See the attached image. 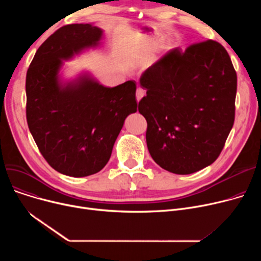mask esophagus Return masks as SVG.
Returning <instances> with one entry per match:
<instances>
[{
	"label": "esophagus",
	"mask_w": 261,
	"mask_h": 261,
	"mask_svg": "<svg viewBox=\"0 0 261 261\" xmlns=\"http://www.w3.org/2000/svg\"><path fill=\"white\" fill-rule=\"evenodd\" d=\"M145 94V90H143L142 88H138V90H136V100L140 101L144 97Z\"/></svg>",
	"instance_id": "34e87169"
}]
</instances>
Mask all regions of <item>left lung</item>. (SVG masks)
<instances>
[{
  "label": "left lung",
  "instance_id": "obj_1",
  "mask_svg": "<svg viewBox=\"0 0 261 261\" xmlns=\"http://www.w3.org/2000/svg\"><path fill=\"white\" fill-rule=\"evenodd\" d=\"M147 95L150 155L163 169L189 174L213 164L234 125L237 74L226 49L213 40L176 47L140 79Z\"/></svg>",
  "mask_w": 261,
  "mask_h": 261
}]
</instances>
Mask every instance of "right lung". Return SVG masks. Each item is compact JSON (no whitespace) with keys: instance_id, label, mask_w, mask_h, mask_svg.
<instances>
[{"instance_id":"right-lung-1","label":"right lung","mask_w":261,"mask_h":261,"mask_svg":"<svg viewBox=\"0 0 261 261\" xmlns=\"http://www.w3.org/2000/svg\"><path fill=\"white\" fill-rule=\"evenodd\" d=\"M102 31L70 24L38 48L26 74V119L50 167L74 177L100 171L110 160L126 117L135 113L136 82L107 88L89 74L62 82L63 60L99 45Z\"/></svg>"}]
</instances>
